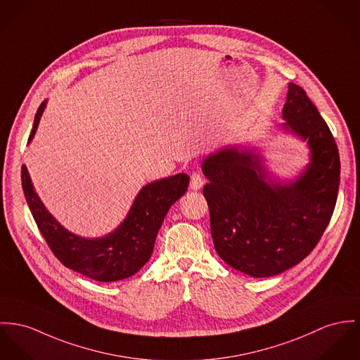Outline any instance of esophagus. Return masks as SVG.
I'll return each mask as SVG.
<instances>
[{"mask_svg": "<svg viewBox=\"0 0 360 360\" xmlns=\"http://www.w3.org/2000/svg\"><path fill=\"white\" fill-rule=\"evenodd\" d=\"M202 185H204L202 175L200 172H193L191 175V189L192 191H198V189L202 188Z\"/></svg>", "mask_w": 360, "mask_h": 360, "instance_id": "34e87169", "label": "esophagus"}]
</instances>
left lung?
Here are the masks:
<instances>
[{"instance_id":"1","label":"left lung","mask_w":360,"mask_h":360,"mask_svg":"<svg viewBox=\"0 0 360 360\" xmlns=\"http://www.w3.org/2000/svg\"><path fill=\"white\" fill-rule=\"evenodd\" d=\"M282 127L308 142L311 162L293 182L269 178L262 158L236 146L202 160L214 245L230 267L253 278L296 266L319 243L337 201L340 155L303 87L289 83Z\"/></svg>"}]
</instances>
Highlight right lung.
I'll return each mask as SVG.
<instances>
[{
  "instance_id": "1",
  "label": "right lung",
  "mask_w": 360,
  "mask_h": 360,
  "mask_svg": "<svg viewBox=\"0 0 360 360\" xmlns=\"http://www.w3.org/2000/svg\"><path fill=\"white\" fill-rule=\"evenodd\" d=\"M45 107L46 101L35 113L28 142ZM188 185L189 175L184 172L145 185L116 230L101 238H83L65 230L49 214L34 191L27 168L22 167V188L30 211L53 255L65 267L101 282L131 277L143 267L169 207L185 194Z\"/></svg>"
}]
</instances>
